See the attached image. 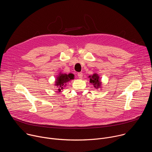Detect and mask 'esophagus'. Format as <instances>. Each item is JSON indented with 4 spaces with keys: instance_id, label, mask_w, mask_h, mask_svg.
<instances>
[{
    "instance_id": "esophagus-1",
    "label": "esophagus",
    "mask_w": 152,
    "mask_h": 152,
    "mask_svg": "<svg viewBox=\"0 0 152 152\" xmlns=\"http://www.w3.org/2000/svg\"><path fill=\"white\" fill-rule=\"evenodd\" d=\"M77 76L80 78V79H82V76H83V73L82 72H79L77 73Z\"/></svg>"
}]
</instances>
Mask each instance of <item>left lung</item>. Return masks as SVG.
I'll return each instance as SVG.
<instances>
[{"label":"left lung","mask_w":152,"mask_h":152,"mask_svg":"<svg viewBox=\"0 0 152 152\" xmlns=\"http://www.w3.org/2000/svg\"><path fill=\"white\" fill-rule=\"evenodd\" d=\"M90 78V82L93 83L94 87L98 88L99 85H100V82L98 80H99V77L98 75L96 74H94L92 76H89Z\"/></svg>","instance_id":"8db88e82"}]
</instances>
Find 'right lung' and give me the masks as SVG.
<instances>
[{
  "label": "right lung",
  "mask_w": 152,
  "mask_h": 152,
  "mask_svg": "<svg viewBox=\"0 0 152 152\" xmlns=\"http://www.w3.org/2000/svg\"><path fill=\"white\" fill-rule=\"evenodd\" d=\"M73 78H74V75L72 73H70L69 75H66V74L60 75V76L57 77L56 84L57 86L61 88V89L60 88L58 89V92H60L61 89L63 88V86H64L65 83H66L69 80L73 79Z\"/></svg>",
  "instance_id": "add662e5"
}]
</instances>
